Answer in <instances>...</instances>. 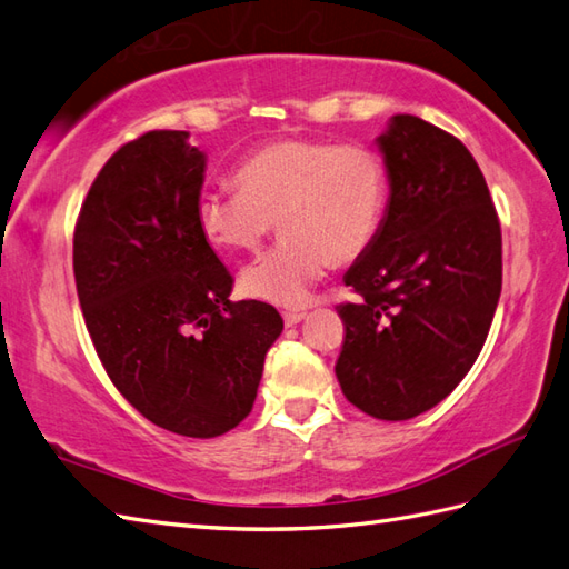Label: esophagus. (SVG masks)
Instances as JSON below:
<instances>
[{"mask_svg":"<svg viewBox=\"0 0 569 569\" xmlns=\"http://www.w3.org/2000/svg\"><path fill=\"white\" fill-rule=\"evenodd\" d=\"M302 317H306V310H286L283 312V322H286V327H293V325H298Z\"/></svg>","mask_w":569,"mask_h":569,"instance_id":"obj_1","label":"esophagus"}]
</instances>
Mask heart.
I'll return each mask as SVG.
<instances>
[{
    "label": "heart",
    "instance_id": "obj_1",
    "mask_svg": "<svg viewBox=\"0 0 569 569\" xmlns=\"http://www.w3.org/2000/svg\"><path fill=\"white\" fill-rule=\"evenodd\" d=\"M237 191L203 189L196 220L224 252H254L279 220L283 240L242 271L249 298L298 308L332 263L368 252L388 208L386 160L368 144L286 138L249 152Z\"/></svg>",
    "mask_w": 569,
    "mask_h": 569
}]
</instances>
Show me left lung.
<instances>
[{
  "mask_svg": "<svg viewBox=\"0 0 569 569\" xmlns=\"http://www.w3.org/2000/svg\"><path fill=\"white\" fill-rule=\"evenodd\" d=\"M378 148L390 198L345 276L361 298L337 308L347 337L335 373L361 412L402 421L451 395L480 356L501 293V230L458 138L398 113Z\"/></svg>",
  "mask_w": 569,
  "mask_h": 569,
  "instance_id": "1",
  "label": "left lung"
}]
</instances>
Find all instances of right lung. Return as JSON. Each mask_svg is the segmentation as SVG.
Returning a JSON list of instances; mask_svg holds the SVG:
<instances>
[{"label":"right lung","mask_w":569,"mask_h":569,"mask_svg":"<svg viewBox=\"0 0 569 569\" xmlns=\"http://www.w3.org/2000/svg\"><path fill=\"white\" fill-rule=\"evenodd\" d=\"M206 154L150 130L99 171L74 224V283L118 392L152 425L213 439L252 412L276 308L230 300L232 276L196 220Z\"/></svg>","instance_id":"obj_1"}]
</instances>
